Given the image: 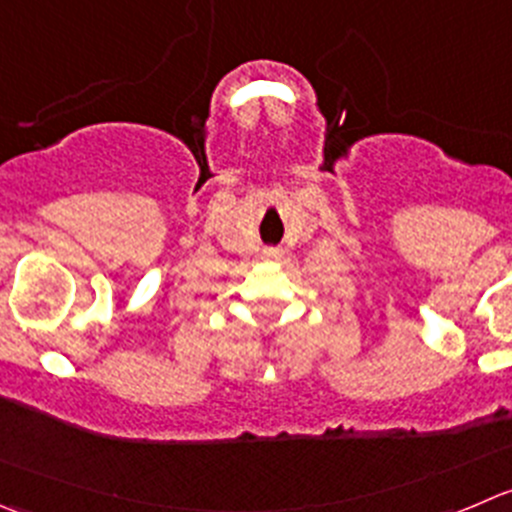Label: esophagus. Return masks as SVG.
Wrapping results in <instances>:
<instances>
[{
    "label": "esophagus",
    "mask_w": 512,
    "mask_h": 512,
    "mask_svg": "<svg viewBox=\"0 0 512 512\" xmlns=\"http://www.w3.org/2000/svg\"><path fill=\"white\" fill-rule=\"evenodd\" d=\"M280 257H282V250H277V247H270V250L262 252V260H267V262H275V260H280Z\"/></svg>",
    "instance_id": "obj_1"
}]
</instances>
